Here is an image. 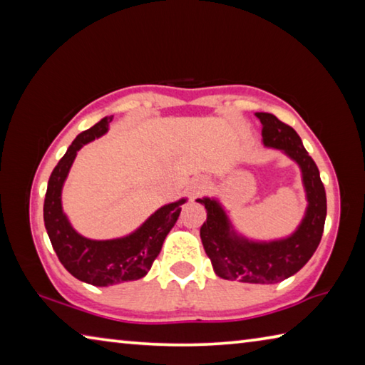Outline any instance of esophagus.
<instances>
[{"instance_id": "34e87169", "label": "esophagus", "mask_w": 365, "mask_h": 365, "mask_svg": "<svg viewBox=\"0 0 365 365\" xmlns=\"http://www.w3.org/2000/svg\"><path fill=\"white\" fill-rule=\"evenodd\" d=\"M207 188V180L205 177H195L193 180L190 182V191L191 195H200L201 191Z\"/></svg>"}]
</instances>
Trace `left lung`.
I'll list each match as a JSON object with an SVG mask.
<instances>
[{
  "mask_svg": "<svg viewBox=\"0 0 365 365\" xmlns=\"http://www.w3.org/2000/svg\"><path fill=\"white\" fill-rule=\"evenodd\" d=\"M262 123L264 146L275 148L292 158L302 172L306 190V215L293 235L274 242H252L233 230L224 207L214 197L196 200L205 205L207 219L200 235L214 272L220 279L245 283H279L306 265L320 243L327 215V196L319 169L299 135L274 114L256 113Z\"/></svg>",
  "mask_w": 365,
  "mask_h": 365,
  "instance_id": "8db88e82",
  "label": "left lung"
}]
</instances>
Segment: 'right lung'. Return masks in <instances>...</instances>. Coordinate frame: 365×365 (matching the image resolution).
I'll list each match as a JSON object with an SVG mask.
<instances>
[{
    "instance_id": "obj_1",
    "label": "right lung",
    "mask_w": 365,
    "mask_h": 365,
    "mask_svg": "<svg viewBox=\"0 0 365 365\" xmlns=\"http://www.w3.org/2000/svg\"><path fill=\"white\" fill-rule=\"evenodd\" d=\"M113 117H104L88 130L77 135L48 180L43 219L61 264L80 282L95 287L138 280L148 274L170 228L180 215L185 197L159 207L133 233L115 240H90L73 230L63 211L61 193L77 151L108 132Z\"/></svg>"
}]
</instances>
